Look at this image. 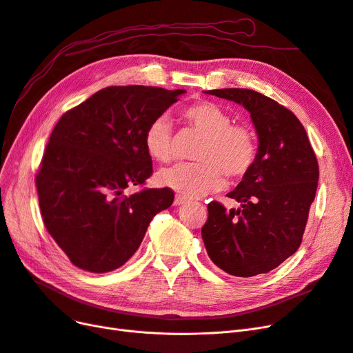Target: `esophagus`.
I'll list each match as a JSON object with an SVG mask.
<instances>
[{
    "label": "esophagus",
    "instance_id": "34e87169",
    "mask_svg": "<svg viewBox=\"0 0 353 353\" xmlns=\"http://www.w3.org/2000/svg\"><path fill=\"white\" fill-rule=\"evenodd\" d=\"M184 203H185V199L181 197V196H176L175 200H174V204H175V205H181V204H184Z\"/></svg>",
    "mask_w": 353,
    "mask_h": 353
}]
</instances>
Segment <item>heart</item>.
<instances>
[{
    "instance_id": "obj_1",
    "label": "heart",
    "mask_w": 353,
    "mask_h": 353,
    "mask_svg": "<svg viewBox=\"0 0 353 353\" xmlns=\"http://www.w3.org/2000/svg\"><path fill=\"white\" fill-rule=\"evenodd\" d=\"M187 123L203 134L196 153V163H178L162 169L157 175L161 185L184 197H201L217 191L228 178L244 176L257 154L252 130L245 124H232L225 109L210 101L188 106L184 111ZM144 148L153 159L169 162L175 154L174 131L165 115L154 118L145 128Z\"/></svg>"
}]
</instances>
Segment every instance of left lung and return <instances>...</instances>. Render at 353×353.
<instances>
[{
    "label": "left lung",
    "mask_w": 353,
    "mask_h": 353,
    "mask_svg": "<svg viewBox=\"0 0 353 353\" xmlns=\"http://www.w3.org/2000/svg\"><path fill=\"white\" fill-rule=\"evenodd\" d=\"M204 93L244 106L259 137L252 166L228 194L239 208L209 204V219L201 229L204 247L229 274L269 273L301 245L319 185L317 157L299 119L276 101L250 89Z\"/></svg>",
    "instance_id": "1"
}]
</instances>
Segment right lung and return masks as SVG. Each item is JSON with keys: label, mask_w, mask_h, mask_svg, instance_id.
I'll list each match as a JSON object with an SVG mask.
<instances>
[{"label": "right lung", "mask_w": 353, "mask_h": 353, "mask_svg": "<svg viewBox=\"0 0 353 353\" xmlns=\"http://www.w3.org/2000/svg\"><path fill=\"white\" fill-rule=\"evenodd\" d=\"M184 89L111 86L59 118L38 175L39 205L48 232L70 261L92 273L112 272L137 251L152 219L171 208L174 192L144 184L152 157L148 125Z\"/></svg>", "instance_id": "add662e5"}]
</instances>
